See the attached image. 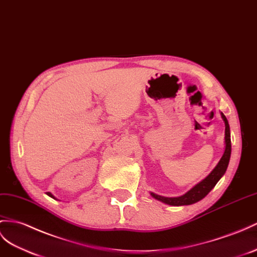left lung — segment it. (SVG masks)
Here are the masks:
<instances>
[{
  "mask_svg": "<svg viewBox=\"0 0 257 257\" xmlns=\"http://www.w3.org/2000/svg\"><path fill=\"white\" fill-rule=\"evenodd\" d=\"M221 117L223 121H225V142H226V149L223 155L220 159L219 163L217 164V166L213 169V172L210 173L205 179L202 180L200 183H197L195 187H193L190 191H188L186 194H183L178 197H165L157 195L155 193L151 192L154 199L159 200L163 203L169 204V205L173 206H181V205H190V204H193L202 200L203 197H205L208 192L212 190L216 183L219 181V179L226 173L229 160H230V154H231V139H230V128L229 123L226 116L221 113Z\"/></svg>",
  "mask_w": 257,
  "mask_h": 257,
  "instance_id": "left-lung-1",
  "label": "left lung"
}]
</instances>
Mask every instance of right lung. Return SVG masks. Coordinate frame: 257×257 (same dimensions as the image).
I'll return each mask as SVG.
<instances>
[{
  "instance_id": "obj_1",
  "label": "right lung",
  "mask_w": 257,
  "mask_h": 257,
  "mask_svg": "<svg viewBox=\"0 0 257 257\" xmlns=\"http://www.w3.org/2000/svg\"><path fill=\"white\" fill-rule=\"evenodd\" d=\"M47 194L49 195V196H51L52 197V199H55V196L53 195V194H52V193H50V192H47ZM56 200V199H55Z\"/></svg>"
}]
</instances>
